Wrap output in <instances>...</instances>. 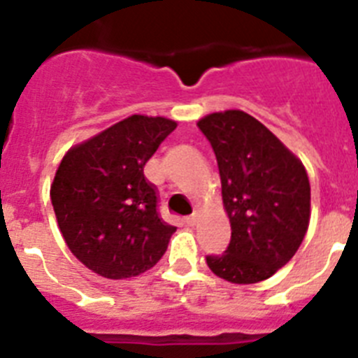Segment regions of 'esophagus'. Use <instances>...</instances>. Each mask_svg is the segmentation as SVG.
I'll return each mask as SVG.
<instances>
[{
	"label": "esophagus",
	"instance_id": "34e87169",
	"mask_svg": "<svg viewBox=\"0 0 358 358\" xmlns=\"http://www.w3.org/2000/svg\"><path fill=\"white\" fill-rule=\"evenodd\" d=\"M195 222H197V218H195L194 215H192V217H186V218H185V224H186V226L192 227V226H195Z\"/></svg>",
	"mask_w": 358,
	"mask_h": 358
}]
</instances>
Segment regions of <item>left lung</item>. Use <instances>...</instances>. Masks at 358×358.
<instances>
[{
    "label": "left lung",
    "mask_w": 358,
    "mask_h": 358,
    "mask_svg": "<svg viewBox=\"0 0 358 358\" xmlns=\"http://www.w3.org/2000/svg\"><path fill=\"white\" fill-rule=\"evenodd\" d=\"M197 127L213 147L231 224L229 245L206 256L208 267L238 285L267 280L296 255L308 229L305 166L243 110L213 113Z\"/></svg>",
    "instance_id": "8db88e82"
}]
</instances>
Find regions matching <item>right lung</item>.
Returning a JSON list of instances; mask_svg holds the SVG:
<instances>
[{
	"label": "right lung",
	"instance_id": "right-lung-1",
	"mask_svg": "<svg viewBox=\"0 0 358 358\" xmlns=\"http://www.w3.org/2000/svg\"><path fill=\"white\" fill-rule=\"evenodd\" d=\"M177 123L132 115L62 157L50 197L78 260L109 280L140 276L161 260L176 227L157 213L143 169Z\"/></svg>",
	"mask_w": 358,
	"mask_h": 358
}]
</instances>
